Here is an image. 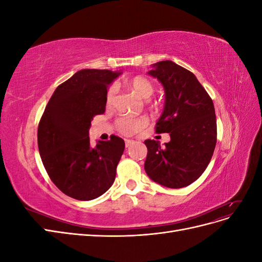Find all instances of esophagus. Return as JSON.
<instances>
[{"label":"esophagus","instance_id":"obj_1","mask_svg":"<svg viewBox=\"0 0 262 262\" xmlns=\"http://www.w3.org/2000/svg\"><path fill=\"white\" fill-rule=\"evenodd\" d=\"M124 142H125V147H129L131 144L134 143L133 140H129V139H125Z\"/></svg>","mask_w":262,"mask_h":262}]
</instances>
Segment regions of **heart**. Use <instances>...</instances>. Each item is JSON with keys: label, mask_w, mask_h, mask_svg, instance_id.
<instances>
[{"label": "heart", "mask_w": 262, "mask_h": 262, "mask_svg": "<svg viewBox=\"0 0 262 262\" xmlns=\"http://www.w3.org/2000/svg\"><path fill=\"white\" fill-rule=\"evenodd\" d=\"M125 85L130 91L134 92L138 96L144 99L149 98L154 92V86L152 82L144 76H140V75L134 76L130 78V80H126ZM114 95H115V89L114 87H110L106 94L107 104H110V102H112ZM147 123H148V119L145 116H141V117L124 116L118 119L116 122V126L118 131L124 134V136H132V134L137 133L143 128H145Z\"/></svg>", "instance_id": "b5f03b06"}]
</instances>
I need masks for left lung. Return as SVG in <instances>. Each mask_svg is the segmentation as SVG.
Masks as SVG:
<instances>
[{
    "label": "left lung",
    "instance_id": "8db88e82",
    "mask_svg": "<svg viewBox=\"0 0 262 262\" xmlns=\"http://www.w3.org/2000/svg\"><path fill=\"white\" fill-rule=\"evenodd\" d=\"M148 75L164 87L165 104L156 122L157 133H169L161 146L146 140L144 169L153 181L178 189L199 178L211 161L216 144V117L211 97L193 73L175 62L154 63Z\"/></svg>",
    "mask_w": 262,
    "mask_h": 262
}]
</instances>
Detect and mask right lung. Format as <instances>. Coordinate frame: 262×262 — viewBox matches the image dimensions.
<instances>
[{
    "mask_svg": "<svg viewBox=\"0 0 262 262\" xmlns=\"http://www.w3.org/2000/svg\"><path fill=\"white\" fill-rule=\"evenodd\" d=\"M121 74L84 69L55 89L38 125V148L50 179L61 191L89 201L113 186L124 141L116 136L92 145L93 118L105 113L108 86Z\"/></svg>",
    "mask_w": 262,
    "mask_h": 262,
    "instance_id": "right-lung-1",
    "label": "right lung"
}]
</instances>
